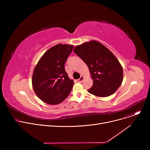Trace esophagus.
<instances>
[{"mask_svg": "<svg viewBox=\"0 0 150 150\" xmlns=\"http://www.w3.org/2000/svg\"><path fill=\"white\" fill-rule=\"evenodd\" d=\"M83 80H84V77L83 76H81V77L79 78V79L78 80V81L81 83V82H82L83 81Z\"/></svg>", "mask_w": 150, "mask_h": 150, "instance_id": "34e87169", "label": "esophagus"}]
</instances>
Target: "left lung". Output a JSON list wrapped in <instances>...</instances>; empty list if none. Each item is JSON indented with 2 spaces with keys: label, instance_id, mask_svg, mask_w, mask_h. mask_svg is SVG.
Returning <instances> with one entry per match:
<instances>
[{
  "label": "left lung",
  "instance_id": "1",
  "mask_svg": "<svg viewBox=\"0 0 150 150\" xmlns=\"http://www.w3.org/2000/svg\"><path fill=\"white\" fill-rule=\"evenodd\" d=\"M74 52L88 66L93 85L88 91L101 97L112 95L123 81V69L114 54L103 44L91 41L77 45Z\"/></svg>",
  "mask_w": 150,
  "mask_h": 150
}]
</instances>
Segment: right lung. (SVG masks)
<instances>
[{
  "instance_id": "1",
  "label": "right lung",
  "mask_w": 150,
  "mask_h": 150,
  "mask_svg": "<svg viewBox=\"0 0 150 150\" xmlns=\"http://www.w3.org/2000/svg\"><path fill=\"white\" fill-rule=\"evenodd\" d=\"M74 45L59 44L47 50L38 61L32 76L36 96L45 103L58 105L69 95L74 86L64 64Z\"/></svg>"
}]
</instances>
